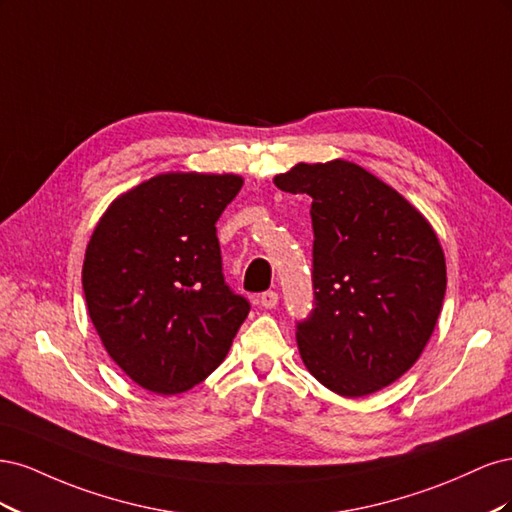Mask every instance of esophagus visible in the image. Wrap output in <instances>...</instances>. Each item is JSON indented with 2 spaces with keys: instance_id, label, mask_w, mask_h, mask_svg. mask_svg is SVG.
<instances>
[{
  "instance_id": "obj_1",
  "label": "esophagus",
  "mask_w": 512,
  "mask_h": 512,
  "mask_svg": "<svg viewBox=\"0 0 512 512\" xmlns=\"http://www.w3.org/2000/svg\"><path fill=\"white\" fill-rule=\"evenodd\" d=\"M277 301H280V297H277L275 290H267V292L260 294V305L265 309H273L277 305Z\"/></svg>"
}]
</instances>
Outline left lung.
Listing matches in <instances>:
<instances>
[{"mask_svg":"<svg viewBox=\"0 0 512 512\" xmlns=\"http://www.w3.org/2000/svg\"><path fill=\"white\" fill-rule=\"evenodd\" d=\"M273 183L312 196L316 303L297 324L309 374L352 399L393 384L418 361L440 316L446 260L438 235L354 162H301Z\"/></svg>","mask_w":512,"mask_h":512,"instance_id":"8db88e82","label":"left lung"}]
</instances>
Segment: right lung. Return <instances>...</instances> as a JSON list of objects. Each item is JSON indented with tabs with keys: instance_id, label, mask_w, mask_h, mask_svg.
<instances>
[{
	"instance_id": "obj_1",
	"label": "right lung",
	"mask_w": 512,
	"mask_h": 512,
	"mask_svg": "<svg viewBox=\"0 0 512 512\" xmlns=\"http://www.w3.org/2000/svg\"><path fill=\"white\" fill-rule=\"evenodd\" d=\"M243 185L224 173H162L117 196L83 262L87 312L111 359L156 395L218 367L250 303L222 273L215 222Z\"/></svg>"
}]
</instances>
